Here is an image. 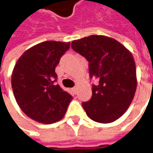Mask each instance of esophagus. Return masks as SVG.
<instances>
[{"mask_svg":"<svg viewBox=\"0 0 153 153\" xmlns=\"http://www.w3.org/2000/svg\"><path fill=\"white\" fill-rule=\"evenodd\" d=\"M72 91H73V93H74V94H76V91H77V87H76V86L73 87V88H72Z\"/></svg>","mask_w":153,"mask_h":153,"instance_id":"1","label":"esophagus"}]
</instances>
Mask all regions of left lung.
Masks as SVG:
<instances>
[{
	"instance_id": "8db88e82",
	"label": "left lung",
	"mask_w": 153,
	"mask_h": 153,
	"mask_svg": "<svg viewBox=\"0 0 153 153\" xmlns=\"http://www.w3.org/2000/svg\"><path fill=\"white\" fill-rule=\"evenodd\" d=\"M72 48L89 62L90 78L99 82L93 96L82 104L87 116L99 123H112L126 112L137 88L136 65L129 50L105 35L73 41Z\"/></svg>"
}]
</instances>
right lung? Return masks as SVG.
Masks as SVG:
<instances>
[{
    "label": "right lung",
    "instance_id": "add662e5",
    "mask_svg": "<svg viewBox=\"0 0 153 153\" xmlns=\"http://www.w3.org/2000/svg\"><path fill=\"white\" fill-rule=\"evenodd\" d=\"M70 42L48 41L25 51L12 73L16 102L27 117L42 123L60 120L73 97L56 84L55 68Z\"/></svg>",
    "mask_w": 153,
    "mask_h": 153
}]
</instances>
